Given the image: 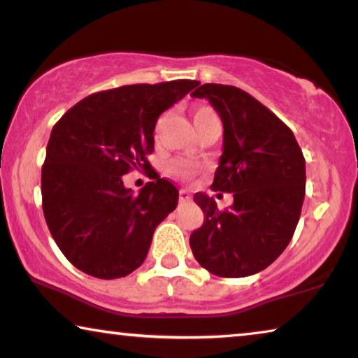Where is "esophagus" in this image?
<instances>
[{
	"label": "esophagus",
	"mask_w": 358,
	"mask_h": 358,
	"mask_svg": "<svg viewBox=\"0 0 358 358\" xmlns=\"http://www.w3.org/2000/svg\"><path fill=\"white\" fill-rule=\"evenodd\" d=\"M189 201H191V194L186 189H181L180 191V202H181V204H186V202H189Z\"/></svg>",
	"instance_id": "34e87169"
}]
</instances>
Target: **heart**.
Instances as JSON below:
<instances>
[{"mask_svg": "<svg viewBox=\"0 0 358 358\" xmlns=\"http://www.w3.org/2000/svg\"><path fill=\"white\" fill-rule=\"evenodd\" d=\"M215 115H217L215 112H213L210 108H207V106H197L193 112L194 125H199L204 120ZM170 172L181 178H189L196 173V164H193L191 161H183V159H181V161H175L172 165H170Z\"/></svg>", "mask_w": 358, "mask_h": 358, "instance_id": "heart-1", "label": "heart"}]
</instances>
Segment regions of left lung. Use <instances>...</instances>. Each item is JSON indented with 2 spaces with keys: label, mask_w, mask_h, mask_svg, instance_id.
I'll return each mask as SVG.
<instances>
[{
  "label": "left lung",
  "mask_w": 358,
  "mask_h": 358,
  "mask_svg": "<svg viewBox=\"0 0 358 358\" xmlns=\"http://www.w3.org/2000/svg\"><path fill=\"white\" fill-rule=\"evenodd\" d=\"M191 96L209 99L220 115L223 152L212 189L233 193L227 210H218L213 197L194 194L204 223L191 233V250L217 276L259 273L294 234L306 196V159L291 128L243 90L206 83Z\"/></svg>",
  "instance_id": "8db88e82"
}]
</instances>
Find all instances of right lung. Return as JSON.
<instances>
[{"instance_id":"1","label":"right lung","mask_w":358,"mask_h":358,"mask_svg":"<svg viewBox=\"0 0 358 358\" xmlns=\"http://www.w3.org/2000/svg\"><path fill=\"white\" fill-rule=\"evenodd\" d=\"M196 80L94 93L52 127L41 169L43 213L66 259L101 280L122 278L145 262L152 234L178 204V189L157 175L133 194L124 175L149 169L154 128Z\"/></svg>"}]
</instances>
